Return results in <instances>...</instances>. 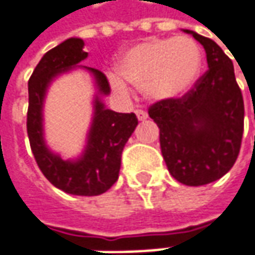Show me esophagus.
I'll return each instance as SVG.
<instances>
[{"label":"esophagus","instance_id":"obj_1","mask_svg":"<svg viewBox=\"0 0 255 255\" xmlns=\"http://www.w3.org/2000/svg\"><path fill=\"white\" fill-rule=\"evenodd\" d=\"M135 114L139 121H144V120L148 119V114H146V111L144 110H135Z\"/></svg>","mask_w":255,"mask_h":255}]
</instances>
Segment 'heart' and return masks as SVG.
Returning <instances> with one entry per match:
<instances>
[{
	"label": "heart",
	"mask_w": 255,
	"mask_h": 255,
	"mask_svg": "<svg viewBox=\"0 0 255 255\" xmlns=\"http://www.w3.org/2000/svg\"><path fill=\"white\" fill-rule=\"evenodd\" d=\"M202 62L200 46L189 36L151 38L121 52L109 82L121 96L129 94V83L151 100H175L196 84Z\"/></svg>",
	"instance_id": "heart-1"
}]
</instances>
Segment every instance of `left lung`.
I'll return each instance as SVG.
<instances>
[{"label":"left lung","instance_id":"8db88e82","mask_svg":"<svg viewBox=\"0 0 255 255\" xmlns=\"http://www.w3.org/2000/svg\"><path fill=\"white\" fill-rule=\"evenodd\" d=\"M205 48L207 70L188 94L159 101L149 117L159 127L161 151L175 179L200 186L220 179L236 162L244 128V103L233 62L215 40L183 29Z\"/></svg>","mask_w":255,"mask_h":255}]
</instances>
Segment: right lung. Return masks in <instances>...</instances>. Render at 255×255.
I'll return each instance as SVG.
<instances>
[{
    "label": "right lung",
    "mask_w": 255,
    "mask_h": 255,
    "mask_svg": "<svg viewBox=\"0 0 255 255\" xmlns=\"http://www.w3.org/2000/svg\"><path fill=\"white\" fill-rule=\"evenodd\" d=\"M83 48V39L69 38L42 56L28 82L26 129L36 163L53 186L70 195L97 196L107 192L119 179L121 154L138 126V120L134 113H116L106 107L103 97L110 94L107 77L97 69L80 65L89 56ZM73 70H84L92 75L96 92L84 151L76 158L63 160L46 142L43 109L51 83Z\"/></svg>",
    "instance_id": "right-lung-1"
}]
</instances>
